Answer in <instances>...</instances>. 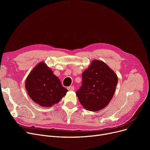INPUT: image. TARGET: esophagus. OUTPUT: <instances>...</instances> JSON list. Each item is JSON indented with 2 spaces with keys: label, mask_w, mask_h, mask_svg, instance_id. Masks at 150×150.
Returning <instances> with one entry per match:
<instances>
[{
  "label": "esophagus",
  "mask_w": 150,
  "mask_h": 150,
  "mask_svg": "<svg viewBox=\"0 0 150 150\" xmlns=\"http://www.w3.org/2000/svg\"><path fill=\"white\" fill-rule=\"evenodd\" d=\"M67 89L69 91H74V86H69V87H67Z\"/></svg>",
  "instance_id": "34e87169"
}]
</instances>
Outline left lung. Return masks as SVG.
<instances>
[{
	"label": "left lung",
	"instance_id": "obj_1",
	"mask_svg": "<svg viewBox=\"0 0 150 150\" xmlns=\"http://www.w3.org/2000/svg\"><path fill=\"white\" fill-rule=\"evenodd\" d=\"M82 86L76 95L88 111H98L112 100L118 83L117 74L103 61L94 59L82 74Z\"/></svg>",
	"mask_w": 150,
	"mask_h": 150
}]
</instances>
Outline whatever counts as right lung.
I'll return each instance as SVG.
<instances>
[{
    "label": "right lung",
    "mask_w": 150,
    "mask_h": 150,
    "mask_svg": "<svg viewBox=\"0 0 150 150\" xmlns=\"http://www.w3.org/2000/svg\"><path fill=\"white\" fill-rule=\"evenodd\" d=\"M25 87L35 103L46 108L58 103L68 91L44 62L38 63L30 72Z\"/></svg>",
    "instance_id": "1"
}]
</instances>
